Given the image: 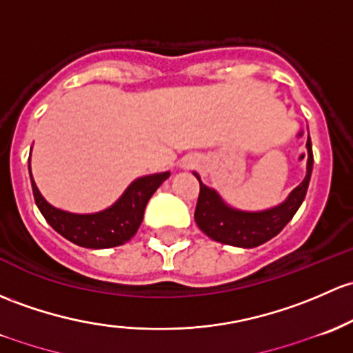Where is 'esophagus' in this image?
I'll return each instance as SVG.
<instances>
[{
  "label": "esophagus",
  "instance_id": "obj_1",
  "mask_svg": "<svg viewBox=\"0 0 353 353\" xmlns=\"http://www.w3.org/2000/svg\"><path fill=\"white\" fill-rule=\"evenodd\" d=\"M194 165H198V161H196V157H192V155H188V157L183 159L184 169H192Z\"/></svg>",
  "mask_w": 353,
  "mask_h": 353
}]
</instances>
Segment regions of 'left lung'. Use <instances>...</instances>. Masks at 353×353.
<instances>
[{
    "instance_id": "1",
    "label": "left lung",
    "mask_w": 353,
    "mask_h": 353,
    "mask_svg": "<svg viewBox=\"0 0 353 353\" xmlns=\"http://www.w3.org/2000/svg\"><path fill=\"white\" fill-rule=\"evenodd\" d=\"M306 148L307 162L303 183L292 189L281 205L269 210L243 211L226 205L218 191L203 184L199 174L194 172L199 181V198L194 211V220L199 230L214 242L240 248H254L274 239L292 220L306 196L311 170H313V150H311L310 137H307Z\"/></svg>"
}]
</instances>
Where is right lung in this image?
<instances>
[{"mask_svg": "<svg viewBox=\"0 0 353 353\" xmlns=\"http://www.w3.org/2000/svg\"><path fill=\"white\" fill-rule=\"evenodd\" d=\"M28 172L32 181L33 198L40 213L52 228L68 239L69 242L84 248H111L127 243L137 233L143 220V211L148 199L152 198L159 186L170 176V172L148 174L139 177L125 189L123 194L110 208L98 213H70L52 206L37 188L32 176V167L28 159Z\"/></svg>", "mask_w": 353, "mask_h": 353, "instance_id": "obj_1", "label": "right lung"}]
</instances>
